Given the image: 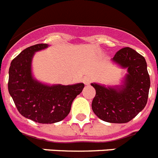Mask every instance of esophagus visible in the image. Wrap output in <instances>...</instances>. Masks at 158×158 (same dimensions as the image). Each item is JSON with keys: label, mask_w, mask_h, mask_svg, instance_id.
I'll return each mask as SVG.
<instances>
[{"label": "esophagus", "mask_w": 158, "mask_h": 158, "mask_svg": "<svg viewBox=\"0 0 158 158\" xmlns=\"http://www.w3.org/2000/svg\"><path fill=\"white\" fill-rule=\"evenodd\" d=\"M83 82L85 85H89L90 82H91V79L88 76H86L83 79Z\"/></svg>", "instance_id": "1"}]
</instances>
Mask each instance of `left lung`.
Here are the masks:
<instances>
[{"mask_svg": "<svg viewBox=\"0 0 158 158\" xmlns=\"http://www.w3.org/2000/svg\"><path fill=\"white\" fill-rule=\"evenodd\" d=\"M112 61L128 69L124 84L120 87H105L91 83L95 89L91 108L94 113L104 121L127 123L142 111L147 104L150 87L147 63L142 55L130 47L117 51Z\"/></svg>", "mask_w": 158, "mask_h": 158, "instance_id": "1", "label": "left lung"}]
</instances>
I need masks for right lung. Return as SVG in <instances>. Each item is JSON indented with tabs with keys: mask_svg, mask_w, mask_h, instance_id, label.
<instances>
[{
	"mask_svg": "<svg viewBox=\"0 0 158 158\" xmlns=\"http://www.w3.org/2000/svg\"><path fill=\"white\" fill-rule=\"evenodd\" d=\"M46 47L48 45L43 43L31 46L12 61L8 89L22 116L40 124H54L67 117L73 100L81 93L84 84L50 86L34 79L32 59L34 53Z\"/></svg>",
	"mask_w": 158,
	"mask_h": 158,
	"instance_id": "obj_1",
	"label": "right lung"
}]
</instances>
